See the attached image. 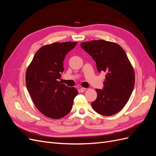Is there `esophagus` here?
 I'll return each instance as SVG.
<instances>
[{"instance_id": "34e87169", "label": "esophagus", "mask_w": 156, "mask_h": 156, "mask_svg": "<svg viewBox=\"0 0 156 156\" xmlns=\"http://www.w3.org/2000/svg\"><path fill=\"white\" fill-rule=\"evenodd\" d=\"M87 90V88H83V87H82V88H80V92H84Z\"/></svg>"}]
</instances>
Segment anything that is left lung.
I'll return each instance as SVG.
<instances>
[{
    "instance_id": "8db88e82",
    "label": "left lung",
    "mask_w": 156,
    "mask_h": 156,
    "mask_svg": "<svg viewBox=\"0 0 156 156\" xmlns=\"http://www.w3.org/2000/svg\"><path fill=\"white\" fill-rule=\"evenodd\" d=\"M96 63L99 72L106 73L103 88L96 89L98 96L93 109L103 116L120 111L133 92L135 73L124 50L114 42L94 40L81 44Z\"/></svg>"
}]
</instances>
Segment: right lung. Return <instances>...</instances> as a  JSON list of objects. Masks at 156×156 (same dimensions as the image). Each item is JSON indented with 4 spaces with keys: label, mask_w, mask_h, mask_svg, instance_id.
<instances>
[{
    "label": "right lung",
    "mask_w": 156,
    "mask_h": 156,
    "mask_svg": "<svg viewBox=\"0 0 156 156\" xmlns=\"http://www.w3.org/2000/svg\"><path fill=\"white\" fill-rule=\"evenodd\" d=\"M76 44L67 41L41 47L27 69L26 84L32 100L37 109L51 119L67 115L78 94L75 88L58 81L64 72L65 56Z\"/></svg>",
    "instance_id": "obj_1"
}]
</instances>
